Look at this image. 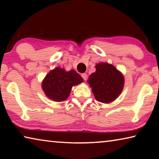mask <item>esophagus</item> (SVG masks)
Segmentation results:
<instances>
[{"instance_id":"esophagus-1","label":"esophagus","mask_w":159,"mask_h":159,"mask_svg":"<svg viewBox=\"0 0 159 159\" xmlns=\"http://www.w3.org/2000/svg\"><path fill=\"white\" fill-rule=\"evenodd\" d=\"M81 76H82V78H83V80H86L88 79V75H87V74L83 73V74H81Z\"/></svg>"}]
</instances>
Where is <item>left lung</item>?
<instances>
[{"instance_id":"left-lung-1","label":"left lung","mask_w":159,"mask_h":159,"mask_svg":"<svg viewBox=\"0 0 159 159\" xmlns=\"http://www.w3.org/2000/svg\"><path fill=\"white\" fill-rule=\"evenodd\" d=\"M88 83L92 88L96 99L103 103H109L116 99L124 85V78L111 64L99 63L96 71L89 76Z\"/></svg>"}]
</instances>
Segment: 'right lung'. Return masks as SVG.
<instances>
[{"mask_svg":"<svg viewBox=\"0 0 159 159\" xmlns=\"http://www.w3.org/2000/svg\"><path fill=\"white\" fill-rule=\"evenodd\" d=\"M83 79L74 70L65 71L60 67L48 74L42 83V88L48 98L61 102L68 98L72 86L83 82Z\"/></svg>","mask_w":159,"mask_h":159,"instance_id":"right-lung-1","label":"right lung"}]
</instances>
